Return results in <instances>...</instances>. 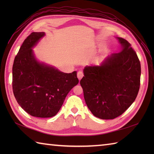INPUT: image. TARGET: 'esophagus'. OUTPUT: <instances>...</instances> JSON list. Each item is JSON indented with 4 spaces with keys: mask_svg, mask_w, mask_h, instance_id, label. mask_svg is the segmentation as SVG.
I'll return each instance as SVG.
<instances>
[{
    "mask_svg": "<svg viewBox=\"0 0 154 154\" xmlns=\"http://www.w3.org/2000/svg\"><path fill=\"white\" fill-rule=\"evenodd\" d=\"M83 73L82 71H79L77 73V77H78V79H79V80H81V78H82L83 77Z\"/></svg>",
    "mask_w": 154,
    "mask_h": 154,
    "instance_id": "1",
    "label": "esophagus"
}]
</instances>
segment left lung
Segmentation results:
<instances>
[{"label": "left lung", "instance_id": "left-lung-1", "mask_svg": "<svg viewBox=\"0 0 154 154\" xmlns=\"http://www.w3.org/2000/svg\"><path fill=\"white\" fill-rule=\"evenodd\" d=\"M122 45L119 53L100 66H87L80 81L87 105L94 116L114 119L128 109L138 95L141 65L128 42L117 38Z\"/></svg>", "mask_w": 154, "mask_h": 154}]
</instances>
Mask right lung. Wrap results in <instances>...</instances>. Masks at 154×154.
Segmentation results:
<instances>
[{
  "mask_svg": "<svg viewBox=\"0 0 154 154\" xmlns=\"http://www.w3.org/2000/svg\"><path fill=\"white\" fill-rule=\"evenodd\" d=\"M44 32H32L25 39L12 66V89L19 105L32 116L56 115L79 79L77 71L65 73L35 59L32 48Z\"/></svg>",
  "mask_w": 154,
  "mask_h": 154,
  "instance_id": "1",
  "label": "right lung"
}]
</instances>
